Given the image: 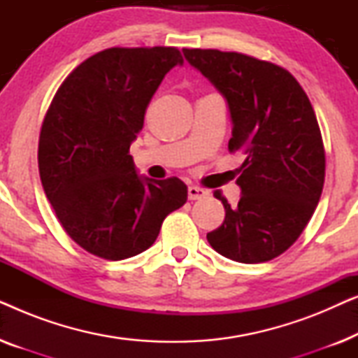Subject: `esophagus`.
<instances>
[{"mask_svg": "<svg viewBox=\"0 0 358 358\" xmlns=\"http://www.w3.org/2000/svg\"><path fill=\"white\" fill-rule=\"evenodd\" d=\"M187 194H189V200H200L208 195L207 190L202 187H197V185H190V187L187 189Z\"/></svg>", "mask_w": 358, "mask_h": 358, "instance_id": "1", "label": "esophagus"}]
</instances>
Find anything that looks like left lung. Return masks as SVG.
<instances>
[{
	"mask_svg": "<svg viewBox=\"0 0 358 358\" xmlns=\"http://www.w3.org/2000/svg\"><path fill=\"white\" fill-rule=\"evenodd\" d=\"M182 53L224 97L233 124L228 148L246 156L236 207L215 192L227 215L207 234L210 246L236 262L271 261L300 236L324 185V146L311 102L273 63L236 52Z\"/></svg>",
	"mask_w": 358,
	"mask_h": 358,
	"instance_id": "8db88e82",
	"label": "left lung"
}]
</instances>
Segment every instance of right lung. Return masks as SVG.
<instances>
[{
    "label": "right lung",
    "mask_w": 358,
    "mask_h": 358,
    "mask_svg": "<svg viewBox=\"0 0 358 358\" xmlns=\"http://www.w3.org/2000/svg\"><path fill=\"white\" fill-rule=\"evenodd\" d=\"M178 65L174 47L107 48L76 66L48 107L38 140L43 190L68 236L97 257L146 251L187 202L182 180L140 176L129 155L151 97Z\"/></svg>",
    "instance_id": "1"
}]
</instances>
